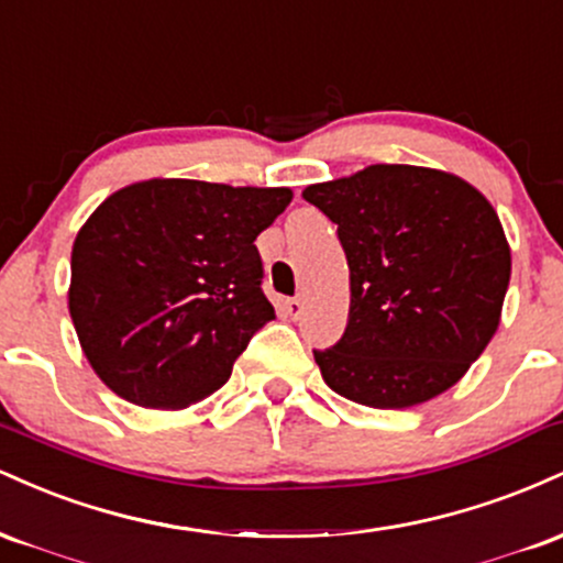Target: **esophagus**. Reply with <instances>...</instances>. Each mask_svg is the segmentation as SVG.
Masks as SVG:
<instances>
[{"mask_svg":"<svg viewBox=\"0 0 563 563\" xmlns=\"http://www.w3.org/2000/svg\"><path fill=\"white\" fill-rule=\"evenodd\" d=\"M286 309H288L290 318H299L301 309H303V301L299 299V296H294V299H288V301H286Z\"/></svg>","mask_w":563,"mask_h":563,"instance_id":"obj_1","label":"esophagus"}]
</instances>
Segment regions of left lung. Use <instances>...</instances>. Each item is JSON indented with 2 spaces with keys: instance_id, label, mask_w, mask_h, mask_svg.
<instances>
[{
  "instance_id": "8db88e82",
  "label": "left lung",
  "mask_w": 563,
  "mask_h": 563,
  "mask_svg": "<svg viewBox=\"0 0 563 563\" xmlns=\"http://www.w3.org/2000/svg\"><path fill=\"white\" fill-rule=\"evenodd\" d=\"M349 264L346 331L314 363L335 394L397 410L448 391L500 322L510 249L476 187L452 174L376 164L309 185Z\"/></svg>"
}]
</instances>
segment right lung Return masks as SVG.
I'll list each match as a JSON object with an SVG mask.
<instances>
[{
  "label": "right lung",
  "mask_w": 563,
  "mask_h": 563,
  "mask_svg": "<svg viewBox=\"0 0 563 563\" xmlns=\"http://www.w3.org/2000/svg\"><path fill=\"white\" fill-rule=\"evenodd\" d=\"M290 198L288 187L147 179L97 206L70 254L68 309L108 389L177 410L230 378L275 318L254 241Z\"/></svg>",
  "instance_id": "right-lung-1"
}]
</instances>
